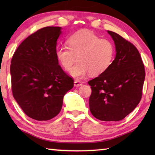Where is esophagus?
Returning <instances> with one entry per match:
<instances>
[{
	"label": "esophagus",
	"instance_id": "1",
	"mask_svg": "<svg viewBox=\"0 0 155 155\" xmlns=\"http://www.w3.org/2000/svg\"><path fill=\"white\" fill-rule=\"evenodd\" d=\"M82 84V82H80V80H75V82H74V85L75 87H79V86H81Z\"/></svg>",
	"mask_w": 155,
	"mask_h": 155
}]
</instances>
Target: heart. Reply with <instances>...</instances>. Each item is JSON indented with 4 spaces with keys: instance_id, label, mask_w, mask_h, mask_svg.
Wrapping results in <instances>:
<instances>
[{
    "instance_id": "heart-1",
    "label": "heart",
    "mask_w": 155,
    "mask_h": 155,
    "mask_svg": "<svg viewBox=\"0 0 155 155\" xmlns=\"http://www.w3.org/2000/svg\"><path fill=\"white\" fill-rule=\"evenodd\" d=\"M68 46L56 48L55 55L65 71L71 68L78 59V63L71 71L75 78H82L90 73L99 75L111 65L115 54L114 44L109 40L101 39L88 30L74 33L67 39Z\"/></svg>"
}]
</instances>
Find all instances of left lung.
<instances>
[{
	"instance_id": "left-lung-1",
	"label": "left lung",
	"mask_w": 155,
	"mask_h": 155,
	"mask_svg": "<svg viewBox=\"0 0 155 155\" xmlns=\"http://www.w3.org/2000/svg\"><path fill=\"white\" fill-rule=\"evenodd\" d=\"M116 46V58L110 67L90 80L91 113L104 121H118L132 112L142 98L145 67L132 43L114 31H107Z\"/></svg>"
}]
</instances>
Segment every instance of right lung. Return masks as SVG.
I'll return each mask as SVG.
<instances>
[{
	"label": "right lung",
	"mask_w": 155,
	"mask_h": 155,
	"mask_svg": "<svg viewBox=\"0 0 155 155\" xmlns=\"http://www.w3.org/2000/svg\"><path fill=\"white\" fill-rule=\"evenodd\" d=\"M60 27H46L20 44L11 60L12 92L27 116L48 120L61 111L63 97L74 80L57 60L55 51Z\"/></svg>",
	"instance_id": "obj_1"
}]
</instances>
